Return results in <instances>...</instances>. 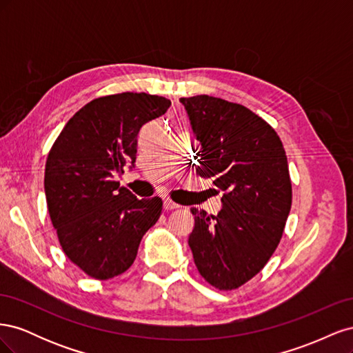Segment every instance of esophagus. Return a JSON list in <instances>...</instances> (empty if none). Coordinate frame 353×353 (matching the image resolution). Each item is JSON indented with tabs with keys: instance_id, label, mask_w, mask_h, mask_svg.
Returning a JSON list of instances; mask_svg holds the SVG:
<instances>
[{
	"instance_id": "obj_1",
	"label": "esophagus",
	"mask_w": 353,
	"mask_h": 353,
	"mask_svg": "<svg viewBox=\"0 0 353 353\" xmlns=\"http://www.w3.org/2000/svg\"><path fill=\"white\" fill-rule=\"evenodd\" d=\"M163 208H165L166 210H174V209H178L179 205H176V203H174L170 199H165V200H163Z\"/></svg>"
}]
</instances>
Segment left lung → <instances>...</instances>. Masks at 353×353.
<instances>
[{
    "instance_id": "1",
    "label": "left lung",
    "mask_w": 353,
    "mask_h": 353,
    "mask_svg": "<svg viewBox=\"0 0 353 353\" xmlns=\"http://www.w3.org/2000/svg\"><path fill=\"white\" fill-rule=\"evenodd\" d=\"M200 143L196 172L223 191L218 215L191 209L188 237L200 275L234 290L258 274L279 245L292 208V181L280 137L237 103L181 99Z\"/></svg>"
}]
</instances>
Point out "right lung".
<instances>
[{"mask_svg":"<svg viewBox=\"0 0 353 353\" xmlns=\"http://www.w3.org/2000/svg\"><path fill=\"white\" fill-rule=\"evenodd\" d=\"M169 105L145 92L95 99L70 117L48 153L44 188L52 227L68 258L95 280L130 268L162 213V199L138 200L114 176L134 166L141 128Z\"/></svg>","mask_w":353,"mask_h":353,"instance_id":"obj_1","label":"right lung"}]
</instances>
